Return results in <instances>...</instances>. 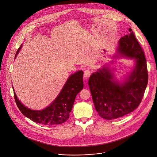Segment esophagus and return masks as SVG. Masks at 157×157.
Returning a JSON list of instances; mask_svg holds the SVG:
<instances>
[{
  "mask_svg": "<svg viewBox=\"0 0 157 157\" xmlns=\"http://www.w3.org/2000/svg\"><path fill=\"white\" fill-rule=\"evenodd\" d=\"M91 75V71L88 69H86L84 71V77L86 78H89L90 76Z\"/></svg>",
  "mask_w": 157,
  "mask_h": 157,
  "instance_id": "34e87169",
  "label": "esophagus"
}]
</instances>
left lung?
<instances>
[{
    "mask_svg": "<svg viewBox=\"0 0 157 157\" xmlns=\"http://www.w3.org/2000/svg\"><path fill=\"white\" fill-rule=\"evenodd\" d=\"M129 34L119 40L118 52L135 59L136 67L127 80L119 83L112 80L106 68L93 73L88 80L89 88L98 114L111 120L122 117L138 108L148 83V71L144 52L131 28Z\"/></svg>",
    "mask_w": 157,
    "mask_h": 157,
    "instance_id": "1",
    "label": "left lung"
}]
</instances>
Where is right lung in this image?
I'll return each mask as SVG.
<instances>
[{"mask_svg": "<svg viewBox=\"0 0 157 157\" xmlns=\"http://www.w3.org/2000/svg\"><path fill=\"white\" fill-rule=\"evenodd\" d=\"M21 46L17 51L16 56ZM83 72L80 71L71 75L56 100L47 108L34 111L23 106L18 100L14 91V98L21 113L30 120L44 125H56L64 123L69 117L77 94L83 88Z\"/></svg>", "mask_w": 157, "mask_h": 157, "instance_id": "obj_1", "label": "right lung"}]
</instances>
